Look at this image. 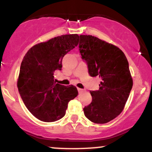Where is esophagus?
Wrapping results in <instances>:
<instances>
[{"label": "esophagus", "instance_id": "1", "mask_svg": "<svg viewBox=\"0 0 152 152\" xmlns=\"http://www.w3.org/2000/svg\"><path fill=\"white\" fill-rule=\"evenodd\" d=\"M78 92H79V93H82V92H83L84 91V89H82V88H78Z\"/></svg>", "mask_w": 152, "mask_h": 152}]
</instances>
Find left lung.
<instances>
[{"instance_id":"left-lung-1","label":"left lung","mask_w":152,"mask_h":152,"mask_svg":"<svg viewBox=\"0 0 152 152\" xmlns=\"http://www.w3.org/2000/svg\"><path fill=\"white\" fill-rule=\"evenodd\" d=\"M79 52L91 76L101 78L99 90L90 91L92 102L83 109L96 124H106L123 111L133 86L129 62L118 47L94 36L81 35Z\"/></svg>"}]
</instances>
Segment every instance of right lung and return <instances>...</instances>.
<instances>
[{
	"label": "right lung",
	"instance_id": "add662e5",
	"mask_svg": "<svg viewBox=\"0 0 152 152\" xmlns=\"http://www.w3.org/2000/svg\"><path fill=\"white\" fill-rule=\"evenodd\" d=\"M78 40L77 34L57 36L35 45L23 59L17 83L19 94L26 108L41 121L64 117L68 103L78 96L76 87L56 83L53 74L61 70L63 58Z\"/></svg>",
	"mask_w": 152,
	"mask_h": 152
}]
</instances>
